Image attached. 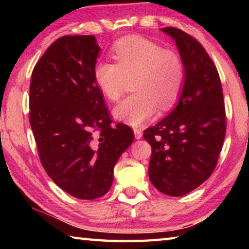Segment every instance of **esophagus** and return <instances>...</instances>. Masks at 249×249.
Returning a JSON list of instances; mask_svg holds the SVG:
<instances>
[{
    "label": "esophagus",
    "instance_id": "34e87169",
    "mask_svg": "<svg viewBox=\"0 0 249 249\" xmlns=\"http://www.w3.org/2000/svg\"><path fill=\"white\" fill-rule=\"evenodd\" d=\"M134 135H135V138L136 140H141V138L142 137V132L140 129V128H134Z\"/></svg>",
    "mask_w": 249,
    "mask_h": 249
}]
</instances>
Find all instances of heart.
<instances>
[{
    "label": "heart",
    "instance_id": "heart-1",
    "mask_svg": "<svg viewBox=\"0 0 249 249\" xmlns=\"http://www.w3.org/2000/svg\"><path fill=\"white\" fill-rule=\"evenodd\" d=\"M112 53L116 64L102 60L94 66L96 86L113 102L121 99L127 81L133 79L136 92L114 108L116 119L141 126L156 115L159 107L169 109L177 103L185 79L178 52L142 36H126L115 41Z\"/></svg>",
    "mask_w": 249,
    "mask_h": 249
}]
</instances>
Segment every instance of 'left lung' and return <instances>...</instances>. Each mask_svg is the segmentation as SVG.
<instances>
[{
    "label": "left lung",
    "instance_id": "obj_1",
    "mask_svg": "<svg viewBox=\"0 0 249 249\" xmlns=\"http://www.w3.org/2000/svg\"><path fill=\"white\" fill-rule=\"evenodd\" d=\"M182 57L185 79L169 115L145 129L151 146L148 175L158 191L181 196L212 175L226 130L224 99L215 65L199 41L175 27H163Z\"/></svg>",
    "mask_w": 249,
    "mask_h": 249
}]
</instances>
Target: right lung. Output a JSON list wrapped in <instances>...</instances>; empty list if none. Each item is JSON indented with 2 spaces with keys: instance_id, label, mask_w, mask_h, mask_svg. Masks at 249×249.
<instances>
[{
  "instance_id": "1",
  "label": "right lung",
  "mask_w": 249,
  "mask_h": 249,
  "mask_svg": "<svg viewBox=\"0 0 249 249\" xmlns=\"http://www.w3.org/2000/svg\"><path fill=\"white\" fill-rule=\"evenodd\" d=\"M100 52L92 35L64 36L34 67L29 122L41 165L59 188L93 200L113 183V169L132 145L129 126H112L93 70Z\"/></svg>"
}]
</instances>
